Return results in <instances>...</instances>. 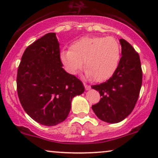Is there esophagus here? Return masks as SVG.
<instances>
[{
    "mask_svg": "<svg viewBox=\"0 0 158 158\" xmlns=\"http://www.w3.org/2000/svg\"><path fill=\"white\" fill-rule=\"evenodd\" d=\"M84 86H85V90H88L90 89V85H88L87 84H85V83H84Z\"/></svg>",
    "mask_w": 158,
    "mask_h": 158,
    "instance_id": "obj_1",
    "label": "esophagus"
}]
</instances>
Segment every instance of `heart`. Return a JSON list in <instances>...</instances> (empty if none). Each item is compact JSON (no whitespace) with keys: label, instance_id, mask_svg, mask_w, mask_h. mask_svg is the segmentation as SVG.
Listing matches in <instances>:
<instances>
[{"label":"heart","instance_id":"obj_1","mask_svg":"<svg viewBox=\"0 0 158 158\" xmlns=\"http://www.w3.org/2000/svg\"><path fill=\"white\" fill-rule=\"evenodd\" d=\"M120 56V45L114 38L84 36L74 41L70 49L61 52L60 60L65 70L72 75L79 73L84 61L87 77L101 82L115 73Z\"/></svg>","mask_w":158,"mask_h":158}]
</instances>
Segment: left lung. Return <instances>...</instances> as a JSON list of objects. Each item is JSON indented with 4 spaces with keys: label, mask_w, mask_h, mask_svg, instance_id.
I'll return each mask as SVG.
<instances>
[{
    "label": "left lung",
    "mask_w": 158,
    "mask_h": 158,
    "mask_svg": "<svg viewBox=\"0 0 158 158\" xmlns=\"http://www.w3.org/2000/svg\"><path fill=\"white\" fill-rule=\"evenodd\" d=\"M119 42L122 57L115 73L105 82L91 86L102 97L92 109L98 118L108 123L121 122L131 113L142 86L139 54L126 40L121 39Z\"/></svg>",
    "instance_id": "left-lung-1"
}]
</instances>
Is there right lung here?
<instances>
[{
	"label": "right lung",
	"instance_id": "obj_1",
	"mask_svg": "<svg viewBox=\"0 0 158 158\" xmlns=\"http://www.w3.org/2000/svg\"><path fill=\"white\" fill-rule=\"evenodd\" d=\"M62 66L59 43L55 32H50L27 47L18 69L20 102L32 119L44 126L63 122L72 99L85 91L82 82Z\"/></svg>",
	"mask_w": 158,
	"mask_h": 158
}]
</instances>
